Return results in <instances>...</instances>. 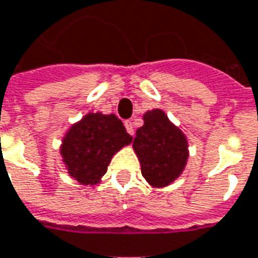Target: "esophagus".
Listing matches in <instances>:
<instances>
[{
  "instance_id": "esophagus-1",
  "label": "esophagus",
  "mask_w": 258,
  "mask_h": 258,
  "mask_svg": "<svg viewBox=\"0 0 258 258\" xmlns=\"http://www.w3.org/2000/svg\"><path fill=\"white\" fill-rule=\"evenodd\" d=\"M124 125H125V130H127V133H128L130 135H134V124H133V121L127 120V121L124 123Z\"/></svg>"
}]
</instances>
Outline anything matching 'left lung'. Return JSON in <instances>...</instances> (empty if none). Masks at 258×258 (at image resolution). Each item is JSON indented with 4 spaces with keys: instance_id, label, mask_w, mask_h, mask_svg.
I'll return each mask as SVG.
<instances>
[{
    "instance_id": "8db88e82",
    "label": "left lung",
    "mask_w": 258,
    "mask_h": 258,
    "mask_svg": "<svg viewBox=\"0 0 258 258\" xmlns=\"http://www.w3.org/2000/svg\"><path fill=\"white\" fill-rule=\"evenodd\" d=\"M133 148L141 163L142 176L152 187L173 183L188 159L185 135L160 109L144 114V125L137 130Z\"/></svg>"
}]
</instances>
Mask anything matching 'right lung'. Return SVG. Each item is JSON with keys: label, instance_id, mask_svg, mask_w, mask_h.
I'll return each instance as SVG.
<instances>
[{"label": "right lung", "instance_id": "add662e5", "mask_svg": "<svg viewBox=\"0 0 258 258\" xmlns=\"http://www.w3.org/2000/svg\"><path fill=\"white\" fill-rule=\"evenodd\" d=\"M133 141L114 114L88 113L62 138L60 154L68 174L81 184H98L113 155Z\"/></svg>", "mask_w": 258, "mask_h": 258}]
</instances>
